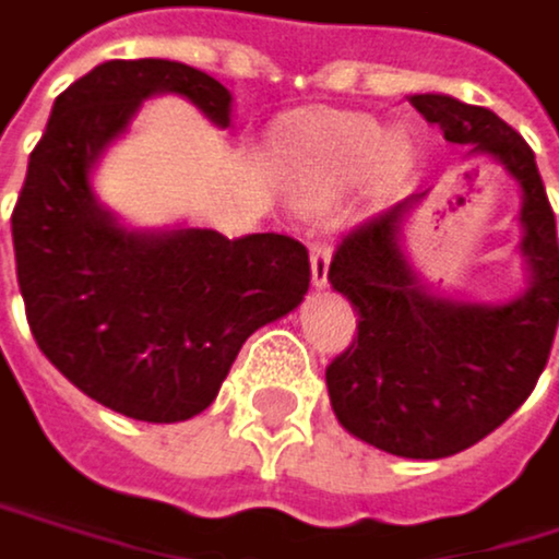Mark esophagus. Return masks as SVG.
Listing matches in <instances>:
<instances>
[{
	"label": "esophagus",
	"instance_id": "1",
	"mask_svg": "<svg viewBox=\"0 0 559 559\" xmlns=\"http://www.w3.org/2000/svg\"><path fill=\"white\" fill-rule=\"evenodd\" d=\"M329 264H332L329 245H311V285L318 292L329 288Z\"/></svg>",
	"mask_w": 559,
	"mask_h": 559
}]
</instances>
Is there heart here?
Masks as SVG:
<instances>
[{
    "mask_svg": "<svg viewBox=\"0 0 559 559\" xmlns=\"http://www.w3.org/2000/svg\"><path fill=\"white\" fill-rule=\"evenodd\" d=\"M277 167L305 207L332 204L355 180L385 201L409 180L413 146L402 133H382L372 117L298 110L277 133Z\"/></svg>",
    "mask_w": 559,
    "mask_h": 559,
    "instance_id": "heart-1",
    "label": "heart"
}]
</instances>
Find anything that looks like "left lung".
I'll return each instance as SVG.
<instances>
[{"instance_id": "1", "label": "left lung", "mask_w": 559, "mask_h": 559, "mask_svg": "<svg viewBox=\"0 0 559 559\" xmlns=\"http://www.w3.org/2000/svg\"><path fill=\"white\" fill-rule=\"evenodd\" d=\"M409 103L460 143L463 160H492L520 187L526 288L507 301H466L429 288L405 254V221L426 194L355 227L329 282L358 311V338L325 369L338 423L405 460L463 453L503 426L533 392L559 321L557 217L526 140L492 110L445 93Z\"/></svg>"}]
</instances>
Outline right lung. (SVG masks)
<instances>
[{"mask_svg": "<svg viewBox=\"0 0 559 559\" xmlns=\"http://www.w3.org/2000/svg\"><path fill=\"white\" fill-rule=\"evenodd\" d=\"M164 93L227 130L230 93L214 76L174 59L99 62L56 96L12 211L36 345L80 392L140 423L204 413L241 345L295 311L311 282L305 245L285 234L136 230L96 201V164Z\"/></svg>", "mask_w": 559, "mask_h": 559, "instance_id": "right-lung-1", "label": "right lung"}]
</instances>
